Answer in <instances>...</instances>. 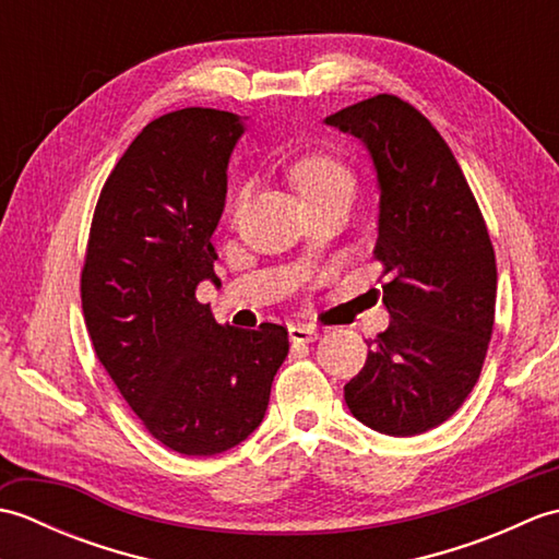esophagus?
<instances>
[{
    "label": "esophagus",
    "instance_id": "34e87169",
    "mask_svg": "<svg viewBox=\"0 0 559 559\" xmlns=\"http://www.w3.org/2000/svg\"><path fill=\"white\" fill-rule=\"evenodd\" d=\"M288 334H290L293 343H312L319 338V331L310 324H293L288 329Z\"/></svg>",
    "mask_w": 559,
    "mask_h": 559
}]
</instances>
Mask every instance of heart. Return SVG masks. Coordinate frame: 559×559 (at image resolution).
Segmentation results:
<instances>
[{
  "mask_svg": "<svg viewBox=\"0 0 559 559\" xmlns=\"http://www.w3.org/2000/svg\"><path fill=\"white\" fill-rule=\"evenodd\" d=\"M290 177L295 187L300 189L305 201L319 199L331 192H353L355 175L334 153L324 151H310L290 163ZM245 187H237L230 199V209L237 211L245 199Z\"/></svg>",
  "mask_w": 559,
  "mask_h": 559,
  "instance_id": "1",
  "label": "heart"
}]
</instances>
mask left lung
I'll return each instance as SVG.
<instances>
[{"label": "left lung", "instance_id": "left-lung-1", "mask_svg": "<svg viewBox=\"0 0 559 559\" xmlns=\"http://www.w3.org/2000/svg\"><path fill=\"white\" fill-rule=\"evenodd\" d=\"M360 139L377 173L374 257L391 324L343 386L350 413L391 437L442 425L476 386L497 298L495 249L454 153L425 115L389 93L324 120Z\"/></svg>", "mask_w": 559, "mask_h": 559}]
</instances>
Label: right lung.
<instances>
[{
    "label": "right lung",
    "instance_id": "obj_1",
    "mask_svg": "<svg viewBox=\"0 0 559 559\" xmlns=\"http://www.w3.org/2000/svg\"><path fill=\"white\" fill-rule=\"evenodd\" d=\"M237 115L185 108L141 129L93 213L81 305L98 360L146 430L185 456H213L264 420L288 329L221 326L211 281Z\"/></svg>",
    "mask_w": 559,
    "mask_h": 559
}]
</instances>
